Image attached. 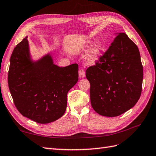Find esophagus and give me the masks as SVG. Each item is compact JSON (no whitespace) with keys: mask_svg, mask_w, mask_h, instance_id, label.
<instances>
[{"mask_svg":"<svg viewBox=\"0 0 156 156\" xmlns=\"http://www.w3.org/2000/svg\"><path fill=\"white\" fill-rule=\"evenodd\" d=\"M78 75H79V77L80 78H84L85 76H86V74H85V71H84V70H82V69L80 70L79 72H78Z\"/></svg>","mask_w":156,"mask_h":156,"instance_id":"esophagus-1","label":"esophagus"}]
</instances>
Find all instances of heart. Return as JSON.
Instances as JSON below:
<instances>
[{
    "label": "heart",
    "mask_w": 156,
    "mask_h": 156,
    "mask_svg": "<svg viewBox=\"0 0 156 156\" xmlns=\"http://www.w3.org/2000/svg\"><path fill=\"white\" fill-rule=\"evenodd\" d=\"M90 44L87 45V47L89 46ZM102 45L101 43H98L96 45H95L93 48L90 50L89 52L87 54L86 56V62L88 65H95L98 62L100 56L101 52H102ZM86 52V50H83L81 51V54H84Z\"/></svg>",
    "instance_id": "1"
}]
</instances>
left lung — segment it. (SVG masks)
I'll return each instance as SVG.
<instances>
[{
  "instance_id": "1",
  "label": "left lung",
  "mask_w": 156,
  "mask_h": 156,
  "mask_svg": "<svg viewBox=\"0 0 156 156\" xmlns=\"http://www.w3.org/2000/svg\"><path fill=\"white\" fill-rule=\"evenodd\" d=\"M96 66L86 71L90 102L98 114L115 117L135 106L141 96L143 66L137 46L125 33H115Z\"/></svg>"
}]
</instances>
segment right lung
<instances>
[{
	"label": "right lung",
	"instance_id": "obj_1",
	"mask_svg": "<svg viewBox=\"0 0 156 156\" xmlns=\"http://www.w3.org/2000/svg\"><path fill=\"white\" fill-rule=\"evenodd\" d=\"M25 37L14 48L10 60L8 83L17 110L39 124H48L64 115L67 94L78 80V66L59 67L50 52L32 59Z\"/></svg>",
	"mask_w": 156,
	"mask_h": 156
}]
</instances>
